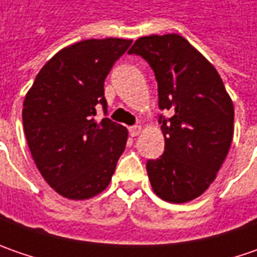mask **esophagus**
Masks as SVG:
<instances>
[{
	"instance_id": "34e87169",
	"label": "esophagus",
	"mask_w": 257,
	"mask_h": 257,
	"mask_svg": "<svg viewBox=\"0 0 257 257\" xmlns=\"http://www.w3.org/2000/svg\"><path fill=\"white\" fill-rule=\"evenodd\" d=\"M128 133H130L132 137H137L139 134L142 133V127H140V125H133V127L128 128Z\"/></svg>"
}]
</instances>
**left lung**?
<instances>
[{
	"label": "left lung",
	"mask_w": 257,
	"mask_h": 257,
	"mask_svg": "<svg viewBox=\"0 0 257 257\" xmlns=\"http://www.w3.org/2000/svg\"><path fill=\"white\" fill-rule=\"evenodd\" d=\"M128 54L143 57L153 68L164 152L146 164L154 193L170 203L199 197L216 179L229 153L234 108L216 68L177 34L139 38Z\"/></svg>",
	"instance_id": "8db88e82"
}]
</instances>
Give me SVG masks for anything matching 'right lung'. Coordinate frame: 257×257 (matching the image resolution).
I'll use <instances>...</instances> for the list:
<instances>
[{
  "instance_id": "1",
  "label": "right lung",
  "mask_w": 257,
  "mask_h": 257,
  "mask_svg": "<svg viewBox=\"0 0 257 257\" xmlns=\"http://www.w3.org/2000/svg\"><path fill=\"white\" fill-rule=\"evenodd\" d=\"M132 40H84L65 47L40 70L23 108L31 156L44 180L71 200L108 186L125 149L127 128L107 114L104 80Z\"/></svg>"
}]
</instances>
